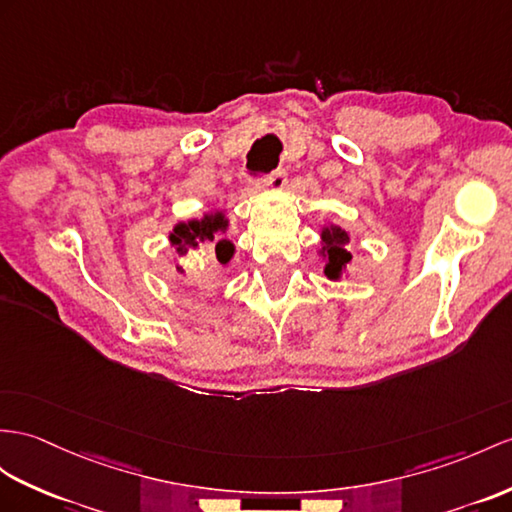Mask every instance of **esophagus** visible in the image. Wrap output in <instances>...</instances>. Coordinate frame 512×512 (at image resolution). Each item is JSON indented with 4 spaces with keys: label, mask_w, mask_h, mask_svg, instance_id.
Masks as SVG:
<instances>
[{
    "label": "esophagus",
    "mask_w": 512,
    "mask_h": 512,
    "mask_svg": "<svg viewBox=\"0 0 512 512\" xmlns=\"http://www.w3.org/2000/svg\"><path fill=\"white\" fill-rule=\"evenodd\" d=\"M260 184H263V186H269V189H273V191H280L282 186L286 184V171H284V169L271 171L269 176H265L263 180H260Z\"/></svg>",
    "instance_id": "esophagus-1"
}]
</instances>
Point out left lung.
<instances>
[{
	"instance_id": "obj_1",
	"label": "left lung",
	"mask_w": 512,
	"mask_h": 512,
	"mask_svg": "<svg viewBox=\"0 0 512 512\" xmlns=\"http://www.w3.org/2000/svg\"><path fill=\"white\" fill-rule=\"evenodd\" d=\"M347 243H350V234L341 226H326L321 230L319 254L326 260L323 273H326L328 280H339L345 267L352 263V254L347 252Z\"/></svg>"
}]
</instances>
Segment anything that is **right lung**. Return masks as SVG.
<instances>
[{
  "instance_id": "add662e5",
  "label": "right lung",
  "mask_w": 512,
  "mask_h": 512,
  "mask_svg": "<svg viewBox=\"0 0 512 512\" xmlns=\"http://www.w3.org/2000/svg\"><path fill=\"white\" fill-rule=\"evenodd\" d=\"M228 219L223 213H208L202 219L180 221L169 232V243L176 249V254L184 258L189 252H195L208 241H215V254L219 263H228L234 254V245L228 239H217L219 232H226ZM182 271V267H178Z\"/></svg>"
}]
</instances>
